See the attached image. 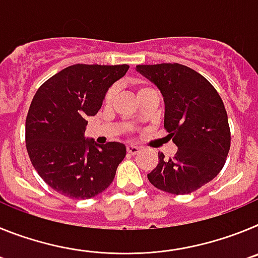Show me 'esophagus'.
Segmentation results:
<instances>
[{
  "label": "esophagus",
  "instance_id": "34e87169",
  "mask_svg": "<svg viewBox=\"0 0 258 258\" xmlns=\"http://www.w3.org/2000/svg\"><path fill=\"white\" fill-rule=\"evenodd\" d=\"M126 151H127V154H129V155H137L138 152H140V149H138L137 146L129 145L126 147Z\"/></svg>",
  "mask_w": 258,
  "mask_h": 258
}]
</instances>
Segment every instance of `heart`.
Instances as JSON below:
<instances>
[{
  "label": "heart",
  "mask_w": 258,
  "mask_h": 258,
  "mask_svg": "<svg viewBox=\"0 0 258 258\" xmlns=\"http://www.w3.org/2000/svg\"><path fill=\"white\" fill-rule=\"evenodd\" d=\"M147 89H149V88H142V89H140V90H138V94H141V93L145 92V90H147ZM115 94H116L115 88H111V89H109L108 92L106 93V97H104V103H106V104L112 103L113 98H115Z\"/></svg>",
  "instance_id": "b5f03b06"
}]
</instances>
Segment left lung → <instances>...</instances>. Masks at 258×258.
Wrapping results in <instances>:
<instances>
[{"mask_svg":"<svg viewBox=\"0 0 258 258\" xmlns=\"http://www.w3.org/2000/svg\"><path fill=\"white\" fill-rule=\"evenodd\" d=\"M137 71L160 90L164 127L178 147L169 160L159 154V164L147 178L165 192H192L221 172L229 154L231 136L222 99L206 77L186 66L142 64Z\"/></svg>","mask_w":258,"mask_h":258,"instance_id":"8db88e82","label":"left lung"}]
</instances>
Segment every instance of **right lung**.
Listing matches in <instances>:
<instances>
[{
  "label": "right lung",
  "instance_id": "obj_1",
  "mask_svg": "<svg viewBox=\"0 0 258 258\" xmlns=\"http://www.w3.org/2000/svg\"><path fill=\"white\" fill-rule=\"evenodd\" d=\"M127 70V64H74L36 92L26 120L27 151L36 172L56 192L90 199L112 183L126 147L88 140L86 118L97 115L108 89Z\"/></svg>",
  "mask_w": 258,
  "mask_h": 258
}]
</instances>
